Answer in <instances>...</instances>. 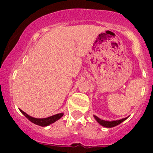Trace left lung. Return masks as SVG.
I'll return each instance as SVG.
<instances>
[{
  "label": "left lung",
  "mask_w": 153,
  "mask_h": 153,
  "mask_svg": "<svg viewBox=\"0 0 153 153\" xmlns=\"http://www.w3.org/2000/svg\"><path fill=\"white\" fill-rule=\"evenodd\" d=\"M94 118H95L97 122L100 124L101 126H102L106 127V128H111V127H114L120 124L121 123H123L124 120H126L128 117L124 119H121V120H115V121H106V120H101V119H100L99 117H97V116H94Z\"/></svg>",
  "instance_id": "1"
}]
</instances>
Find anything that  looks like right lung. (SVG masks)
Returning a JSON list of instances; mask_svg holds the SVG:
<instances>
[{"label":"right lung","mask_w":153,"mask_h":153,"mask_svg":"<svg viewBox=\"0 0 153 153\" xmlns=\"http://www.w3.org/2000/svg\"><path fill=\"white\" fill-rule=\"evenodd\" d=\"M20 111L23 113V114L28 119V120L32 122L33 123L36 124V125L40 126H49L50 124L53 123L54 122H56V120H58L59 119L61 118L63 116V113H58V114L53 115V116H51V117H47V118H44V119H37V118H33V117H30L29 115L27 114L26 113H24L23 110H21L20 109Z\"/></svg>","instance_id":"1"}]
</instances>
